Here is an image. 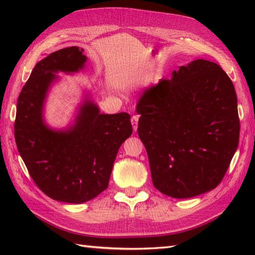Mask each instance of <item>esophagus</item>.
Wrapping results in <instances>:
<instances>
[{"label":"esophagus","mask_w":255,"mask_h":255,"mask_svg":"<svg viewBox=\"0 0 255 255\" xmlns=\"http://www.w3.org/2000/svg\"><path fill=\"white\" fill-rule=\"evenodd\" d=\"M130 122H131V125H132V128H133V130L136 131V130H137V128H138V122H139V117H138L137 115H133V116L131 117V119H130Z\"/></svg>","instance_id":"34e87169"}]
</instances>
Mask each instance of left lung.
<instances>
[{
	"mask_svg": "<svg viewBox=\"0 0 255 255\" xmlns=\"http://www.w3.org/2000/svg\"><path fill=\"white\" fill-rule=\"evenodd\" d=\"M138 134L153 185L189 198L219 185L239 143L237 94L217 63L192 61L150 85L139 100Z\"/></svg>",
	"mask_w": 255,
	"mask_h": 255,
	"instance_id": "8db88e82",
	"label": "left lung"
}]
</instances>
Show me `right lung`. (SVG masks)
I'll return each instance as SVG.
<instances>
[{
  "label": "right lung",
  "instance_id": "obj_1",
  "mask_svg": "<svg viewBox=\"0 0 255 255\" xmlns=\"http://www.w3.org/2000/svg\"><path fill=\"white\" fill-rule=\"evenodd\" d=\"M85 61L82 48L68 47L38 62L18 96L14 124L16 145L36 185L50 198L71 204L105 191L118 149L132 133L129 114H101L89 100L67 130L45 125L44 102L55 73L78 72Z\"/></svg>",
  "mask_w": 255,
  "mask_h": 255
}]
</instances>
